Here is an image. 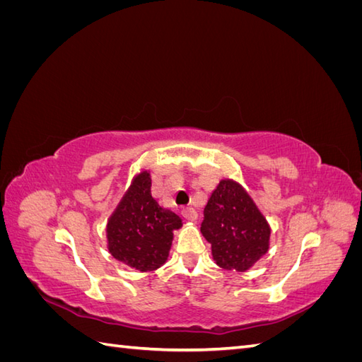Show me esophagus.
I'll return each mask as SVG.
<instances>
[{"instance_id": "obj_1", "label": "esophagus", "mask_w": 362, "mask_h": 362, "mask_svg": "<svg viewBox=\"0 0 362 362\" xmlns=\"http://www.w3.org/2000/svg\"><path fill=\"white\" fill-rule=\"evenodd\" d=\"M181 213L185 218H187V221H196V217H198V213H196L193 206H184Z\"/></svg>"}]
</instances>
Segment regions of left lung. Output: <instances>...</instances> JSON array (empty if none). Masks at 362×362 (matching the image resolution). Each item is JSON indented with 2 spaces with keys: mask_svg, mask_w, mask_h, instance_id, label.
Instances as JSON below:
<instances>
[{
  "mask_svg": "<svg viewBox=\"0 0 362 362\" xmlns=\"http://www.w3.org/2000/svg\"><path fill=\"white\" fill-rule=\"evenodd\" d=\"M204 237L226 270L245 272L266 254L270 228L250 196L233 181H221L204 206Z\"/></svg>",
  "mask_w": 362,
  "mask_h": 362,
  "instance_id": "left-lung-1",
  "label": "left lung"
}]
</instances>
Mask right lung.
Returning <instances> with one entry per match:
<instances>
[{
	"label": "right lung",
	"mask_w": 362,
	"mask_h": 362,
	"mask_svg": "<svg viewBox=\"0 0 362 362\" xmlns=\"http://www.w3.org/2000/svg\"><path fill=\"white\" fill-rule=\"evenodd\" d=\"M151 187L149 173L139 175L107 226L112 255L140 272L156 270L166 262L172 231L182 225L180 216L154 199Z\"/></svg>",
	"instance_id": "1"
}]
</instances>
